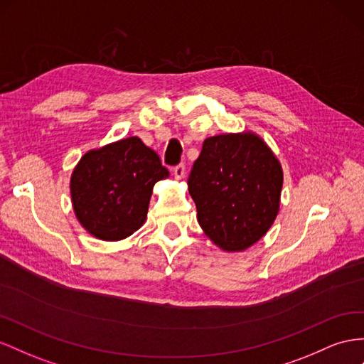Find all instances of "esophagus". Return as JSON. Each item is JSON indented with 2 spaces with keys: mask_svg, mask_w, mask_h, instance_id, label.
Wrapping results in <instances>:
<instances>
[{
  "mask_svg": "<svg viewBox=\"0 0 364 364\" xmlns=\"http://www.w3.org/2000/svg\"><path fill=\"white\" fill-rule=\"evenodd\" d=\"M185 165L183 164H179V165H176L174 168H173V173H174V178L176 179H182L183 176H185Z\"/></svg>",
  "mask_w": 364,
  "mask_h": 364,
  "instance_id": "esophagus-1",
  "label": "esophagus"
}]
</instances>
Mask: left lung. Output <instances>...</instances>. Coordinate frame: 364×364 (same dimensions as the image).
<instances>
[{
	"label": "left lung",
	"instance_id": "1",
	"mask_svg": "<svg viewBox=\"0 0 364 364\" xmlns=\"http://www.w3.org/2000/svg\"><path fill=\"white\" fill-rule=\"evenodd\" d=\"M283 173L252 133L205 139L188 191L206 235L225 251H242L262 239L279 213Z\"/></svg>",
	"mask_w": 364,
	"mask_h": 364
}]
</instances>
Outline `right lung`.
<instances>
[{"label": "right lung", "instance_id": "obj_1", "mask_svg": "<svg viewBox=\"0 0 364 364\" xmlns=\"http://www.w3.org/2000/svg\"><path fill=\"white\" fill-rule=\"evenodd\" d=\"M168 176L139 137L82 156L72 174L73 208L82 227L102 240H121L142 227L153 185Z\"/></svg>", "mask_w": 364, "mask_h": 364}]
</instances>
